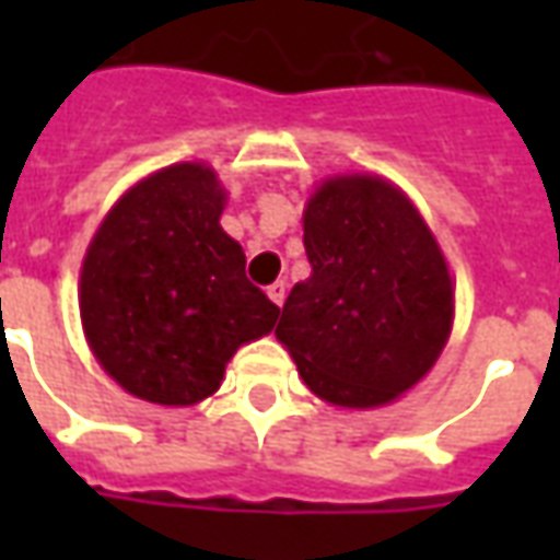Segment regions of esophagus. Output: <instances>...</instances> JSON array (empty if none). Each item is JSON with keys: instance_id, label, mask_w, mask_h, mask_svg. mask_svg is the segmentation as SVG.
I'll return each instance as SVG.
<instances>
[{"instance_id": "obj_1", "label": "esophagus", "mask_w": 560, "mask_h": 560, "mask_svg": "<svg viewBox=\"0 0 560 560\" xmlns=\"http://www.w3.org/2000/svg\"><path fill=\"white\" fill-rule=\"evenodd\" d=\"M267 293H269V300H272V303L284 305V296H288V284H284V281H276V284H269Z\"/></svg>"}]
</instances>
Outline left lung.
Segmentation results:
<instances>
[{
    "label": "left lung",
    "instance_id": "left-lung-1",
    "mask_svg": "<svg viewBox=\"0 0 560 560\" xmlns=\"http://www.w3.org/2000/svg\"><path fill=\"white\" fill-rule=\"evenodd\" d=\"M303 231L312 276L293 284L276 336L320 399L387 405L444 351L453 327L444 255L411 200L377 176L327 179Z\"/></svg>",
    "mask_w": 560,
    "mask_h": 560
}]
</instances>
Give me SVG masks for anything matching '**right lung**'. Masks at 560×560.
<instances>
[{
	"label": "right lung",
	"instance_id": "obj_1",
	"mask_svg": "<svg viewBox=\"0 0 560 560\" xmlns=\"http://www.w3.org/2000/svg\"><path fill=\"white\" fill-rule=\"evenodd\" d=\"M221 209L215 173L173 164L110 209L86 252V339L104 372L138 399H207L236 348L276 327L279 305L245 279L243 248L221 231Z\"/></svg>",
	"mask_w": 560,
	"mask_h": 560
}]
</instances>
